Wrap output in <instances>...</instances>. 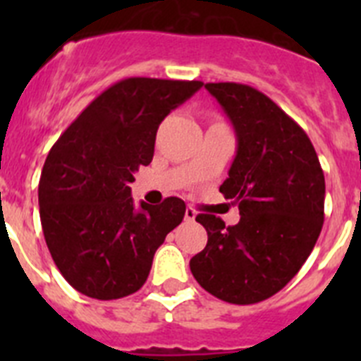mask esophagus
I'll return each instance as SVG.
<instances>
[{"mask_svg":"<svg viewBox=\"0 0 361 361\" xmlns=\"http://www.w3.org/2000/svg\"><path fill=\"white\" fill-rule=\"evenodd\" d=\"M197 216V212L193 208H186V213H184V219L188 220V222H193Z\"/></svg>","mask_w":361,"mask_h":361,"instance_id":"1","label":"esophagus"}]
</instances>
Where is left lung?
Returning a JSON list of instances; mask_svg holds the SVG:
<instances>
[{
    "mask_svg": "<svg viewBox=\"0 0 361 361\" xmlns=\"http://www.w3.org/2000/svg\"><path fill=\"white\" fill-rule=\"evenodd\" d=\"M237 133V155L220 186L238 204L226 226L197 215L208 244L190 260L197 282L216 298L250 305L288 286L304 266L324 224L325 178L314 146L291 117L257 88L206 82Z\"/></svg>",
    "mask_w": 361,
    "mask_h": 361,
    "instance_id": "obj_1",
    "label": "left lung"
}]
</instances>
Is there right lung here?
Here are the masks:
<instances>
[{"mask_svg":"<svg viewBox=\"0 0 361 361\" xmlns=\"http://www.w3.org/2000/svg\"><path fill=\"white\" fill-rule=\"evenodd\" d=\"M202 81L128 78L92 101L65 130L39 178L43 235L57 269L82 295L116 300L139 291L153 255L184 219L168 197L137 208L130 183L153 159L159 124Z\"/></svg>","mask_w":361,"mask_h":361,"instance_id":"add662e5","label":"right lung"}]
</instances>
